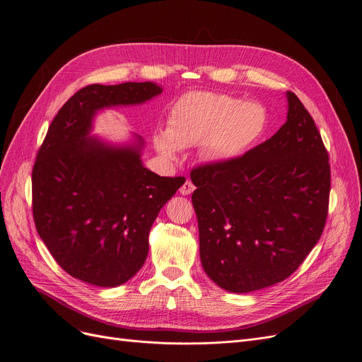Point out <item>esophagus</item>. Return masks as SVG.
Segmentation results:
<instances>
[{
    "mask_svg": "<svg viewBox=\"0 0 362 362\" xmlns=\"http://www.w3.org/2000/svg\"><path fill=\"white\" fill-rule=\"evenodd\" d=\"M196 189V187H194V184L191 182V181H185L182 185H181V188H180V193L182 194V196H188V194H191L193 193V191Z\"/></svg>",
    "mask_w": 362,
    "mask_h": 362,
    "instance_id": "obj_1",
    "label": "esophagus"
}]
</instances>
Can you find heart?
I'll use <instances>...</instances> for the list:
<instances>
[{
    "label": "heart",
    "mask_w": 362,
    "mask_h": 362,
    "mask_svg": "<svg viewBox=\"0 0 362 362\" xmlns=\"http://www.w3.org/2000/svg\"><path fill=\"white\" fill-rule=\"evenodd\" d=\"M267 127L266 108L218 92L194 90L178 98L169 110L168 129L155 134V146L166 158L181 147L202 143L206 159L229 162L256 144Z\"/></svg>",
    "instance_id": "1"
}]
</instances>
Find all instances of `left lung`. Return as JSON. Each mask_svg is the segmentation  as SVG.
Wrapping results in <instances>:
<instances>
[{
    "instance_id": "obj_1",
    "label": "left lung",
    "mask_w": 362,
    "mask_h": 362,
    "mask_svg": "<svg viewBox=\"0 0 362 362\" xmlns=\"http://www.w3.org/2000/svg\"><path fill=\"white\" fill-rule=\"evenodd\" d=\"M286 122L245 155L191 171L200 260L225 291L279 284L320 240L329 209V155L314 119L286 92Z\"/></svg>"
}]
</instances>
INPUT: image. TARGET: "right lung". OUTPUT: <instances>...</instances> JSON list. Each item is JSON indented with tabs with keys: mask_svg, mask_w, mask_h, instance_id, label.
<instances>
[{
	"mask_svg": "<svg viewBox=\"0 0 362 362\" xmlns=\"http://www.w3.org/2000/svg\"><path fill=\"white\" fill-rule=\"evenodd\" d=\"M162 93L152 81L90 84L52 119L32 171L39 237L73 278L114 288L141 269L159 210L185 182L159 177L141 162L144 140L111 144L92 137L95 115Z\"/></svg>",
	"mask_w": 362,
	"mask_h": 362,
	"instance_id": "add662e5",
	"label": "right lung"
}]
</instances>
